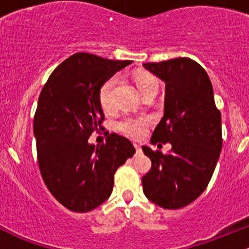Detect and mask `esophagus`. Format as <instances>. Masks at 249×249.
<instances>
[{
    "label": "esophagus",
    "mask_w": 249,
    "mask_h": 249,
    "mask_svg": "<svg viewBox=\"0 0 249 249\" xmlns=\"http://www.w3.org/2000/svg\"><path fill=\"white\" fill-rule=\"evenodd\" d=\"M135 148H136L137 152H141V150H142V148H141L140 143H135Z\"/></svg>",
    "instance_id": "esophagus-1"
}]
</instances>
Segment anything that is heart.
Returning <instances> with one entry per match:
<instances>
[{"label": "heart", "mask_w": 249, "mask_h": 249, "mask_svg": "<svg viewBox=\"0 0 249 249\" xmlns=\"http://www.w3.org/2000/svg\"><path fill=\"white\" fill-rule=\"evenodd\" d=\"M135 84L139 89L141 94L148 91V90L153 89V88H158V80L153 74L147 73V72H140L134 76ZM115 84H117V77H112L107 79L106 82L102 84L101 89H100L99 99L100 104H101L102 109L109 112L113 109V89H114ZM120 131L125 132L126 135L132 137H140L142 136L144 132L145 127H147V120L145 119H134V118H125L124 120L119 123L118 125Z\"/></svg>", "instance_id": "1"}]
</instances>
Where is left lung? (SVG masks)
Instances as JSON below:
<instances>
[{"mask_svg": "<svg viewBox=\"0 0 249 249\" xmlns=\"http://www.w3.org/2000/svg\"><path fill=\"white\" fill-rule=\"evenodd\" d=\"M165 83L164 117L150 142L171 143L167 154L143 145L152 169L142 178L143 193L155 205L177 210L202 194L222 150V119L210 77L197 62L177 57L143 64Z\"/></svg>", "mask_w": 249, "mask_h": 249, "instance_id": "left-lung-1", "label": "left lung"}]
</instances>
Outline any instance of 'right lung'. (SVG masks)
<instances>
[{"instance_id":"1","label":"right lung","mask_w":249,"mask_h":249,"mask_svg":"<svg viewBox=\"0 0 249 249\" xmlns=\"http://www.w3.org/2000/svg\"><path fill=\"white\" fill-rule=\"evenodd\" d=\"M131 62L77 53L54 70L38 97L34 135L39 170L53 196L73 212H89L106 201L115 171L136 152L117 134L106 144L88 141L105 118L102 84Z\"/></svg>"}]
</instances>
